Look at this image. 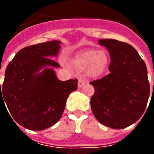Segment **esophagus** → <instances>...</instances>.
Segmentation results:
<instances>
[{
  "label": "esophagus",
  "instance_id": "esophagus-1",
  "mask_svg": "<svg viewBox=\"0 0 154 154\" xmlns=\"http://www.w3.org/2000/svg\"><path fill=\"white\" fill-rule=\"evenodd\" d=\"M85 84V80L82 79H79V82H78V86L79 88H82V87Z\"/></svg>",
  "mask_w": 154,
  "mask_h": 154
}]
</instances>
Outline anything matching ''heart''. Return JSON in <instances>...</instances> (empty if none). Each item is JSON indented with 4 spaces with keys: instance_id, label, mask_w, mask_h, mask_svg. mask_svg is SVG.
<instances>
[{
    "instance_id": "b5f03b06",
    "label": "heart",
    "mask_w": 154,
    "mask_h": 154,
    "mask_svg": "<svg viewBox=\"0 0 154 154\" xmlns=\"http://www.w3.org/2000/svg\"><path fill=\"white\" fill-rule=\"evenodd\" d=\"M108 61V55L105 51L89 50L76 55L73 59V64L79 69H86L89 75L96 76L105 70Z\"/></svg>"
}]
</instances>
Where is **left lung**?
I'll return each mask as SVG.
<instances>
[{
    "instance_id": "left-lung-1",
    "label": "left lung",
    "mask_w": 154,
    "mask_h": 154,
    "mask_svg": "<svg viewBox=\"0 0 154 154\" xmlns=\"http://www.w3.org/2000/svg\"><path fill=\"white\" fill-rule=\"evenodd\" d=\"M111 62L109 73L91 82L95 89L90 100L99 123L119 130L136 123L143 114L149 96L146 64L130 45L115 39H101Z\"/></svg>"
}]
</instances>
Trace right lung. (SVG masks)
I'll list each match as a JSON object with an SVG mask.
<instances>
[{
	"mask_svg": "<svg viewBox=\"0 0 154 154\" xmlns=\"http://www.w3.org/2000/svg\"><path fill=\"white\" fill-rule=\"evenodd\" d=\"M60 44L51 41L21 49L8 64L2 88L0 82V102L6 103L12 119L28 130L55 124L78 87L77 79L60 81L52 69L60 66L50 58L58 55Z\"/></svg>",
	"mask_w": 154,
	"mask_h": 154,
	"instance_id": "right-lung-1",
	"label": "right lung"
}]
</instances>
